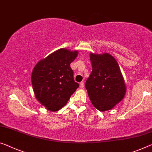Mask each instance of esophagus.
Wrapping results in <instances>:
<instances>
[{
    "label": "esophagus",
    "mask_w": 152,
    "mask_h": 152,
    "mask_svg": "<svg viewBox=\"0 0 152 152\" xmlns=\"http://www.w3.org/2000/svg\"><path fill=\"white\" fill-rule=\"evenodd\" d=\"M79 87H80L81 88H83V87H84V83L82 82V81H81V82L79 83Z\"/></svg>",
    "instance_id": "34e87169"
}]
</instances>
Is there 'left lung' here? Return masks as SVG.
Segmentation results:
<instances>
[{
  "instance_id": "left-lung-1",
  "label": "left lung",
  "mask_w": 152,
  "mask_h": 152,
  "mask_svg": "<svg viewBox=\"0 0 152 152\" xmlns=\"http://www.w3.org/2000/svg\"><path fill=\"white\" fill-rule=\"evenodd\" d=\"M92 71L86 81L91 102L98 110L113 108L123 99L126 86L120 66L109 53L90 54Z\"/></svg>"
}]
</instances>
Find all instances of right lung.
Instances as JSON below:
<instances>
[{
  "mask_svg": "<svg viewBox=\"0 0 152 152\" xmlns=\"http://www.w3.org/2000/svg\"><path fill=\"white\" fill-rule=\"evenodd\" d=\"M77 54V51L62 48L34 66L31 77L34 95L48 110L56 111L62 108L79 88L70 66Z\"/></svg>",
  "mask_w": 152,
  "mask_h": 152,
  "instance_id": "right-lung-1",
  "label": "right lung"
}]
</instances>
